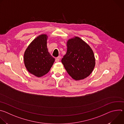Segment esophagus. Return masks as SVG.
Segmentation results:
<instances>
[{"mask_svg":"<svg viewBox=\"0 0 124 124\" xmlns=\"http://www.w3.org/2000/svg\"><path fill=\"white\" fill-rule=\"evenodd\" d=\"M59 60H60V57H58L56 58V59H55V62H59Z\"/></svg>","mask_w":124,"mask_h":124,"instance_id":"34e87169","label":"esophagus"}]
</instances>
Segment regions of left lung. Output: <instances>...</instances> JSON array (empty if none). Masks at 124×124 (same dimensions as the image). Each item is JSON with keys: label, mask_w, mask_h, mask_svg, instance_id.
I'll return each mask as SVG.
<instances>
[{"label": "left lung", "mask_w": 124, "mask_h": 124, "mask_svg": "<svg viewBox=\"0 0 124 124\" xmlns=\"http://www.w3.org/2000/svg\"><path fill=\"white\" fill-rule=\"evenodd\" d=\"M67 50L61 62L68 74L79 80L89 76L95 66L94 52L86 42L78 37L67 42Z\"/></svg>", "instance_id": "left-lung-1"}]
</instances>
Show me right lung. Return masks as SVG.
<instances>
[{
  "instance_id": "1",
  "label": "right lung",
  "mask_w": 124,
  "mask_h": 124,
  "mask_svg": "<svg viewBox=\"0 0 124 124\" xmlns=\"http://www.w3.org/2000/svg\"><path fill=\"white\" fill-rule=\"evenodd\" d=\"M47 39L46 34L39 35L32 41L24 52L23 60L27 70L38 78L46 74L55 61L48 51Z\"/></svg>"
}]
</instances>
